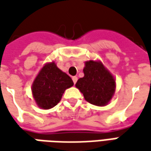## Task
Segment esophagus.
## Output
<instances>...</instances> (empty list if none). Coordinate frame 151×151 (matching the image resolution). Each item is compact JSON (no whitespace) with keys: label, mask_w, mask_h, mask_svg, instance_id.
Masks as SVG:
<instances>
[{"label":"esophagus","mask_w":151,"mask_h":151,"mask_svg":"<svg viewBox=\"0 0 151 151\" xmlns=\"http://www.w3.org/2000/svg\"><path fill=\"white\" fill-rule=\"evenodd\" d=\"M72 80H73L74 84H76V81H77V77H76V76H73Z\"/></svg>","instance_id":"esophagus-1"}]
</instances>
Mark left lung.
<instances>
[{"label": "left lung", "instance_id": "obj_1", "mask_svg": "<svg viewBox=\"0 0 151 151\" xmlns=\"http://www.w3.org/2000/svg\"><path fill=\"white\" fill-rule=\"evenodd\" d=\"M84 77L77 81L76 86L83 93L85 99L96 106H105L115 91V81L101 62H86Z\"/></svg>", "mask_w": 151, "mask_h": 151}]
</instances>
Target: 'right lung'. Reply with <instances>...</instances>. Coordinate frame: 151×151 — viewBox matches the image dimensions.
<instances>
[{
  "label": "right lung",
  "mask_w": 151,
  "mask_h": 151,
  "mask_svg": "<svg viewBox=\"0 0 151 151\" xmlns=\"http://www.w3.org/2000/svg\"><path fill=\"white\" fill-rule=\"evenodd\" d=\"M73 85L71 78L52 62L43 67L33 81L32 91L38 107L50 109L60 102L65 91Z\"/></svg>",
  "instance_id": "add662e5"
}]
</instances>
